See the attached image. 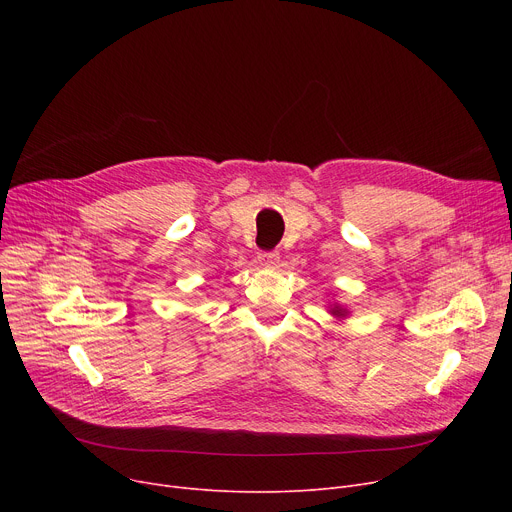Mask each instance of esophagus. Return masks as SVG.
Wrapping results in <instances>:
<instances>
[{
    "instance_id": "34e87169",
    "label": "esophagus",
    "mask_w": 512,
    "mask_h": 512,
    "mask_svg": "<svg viewBox=\"0 0 512 512\" xmlns=\"http://www.w3.org/2000/svg\"><path fill=\"white\" fill-rule=\"evenodd\" d=\"M259 261L265 267H276L280 261V255H278V251H263V253H259Z\"/></svg>"
}]
</instances>
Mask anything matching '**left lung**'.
Returning <instances> with one entry per match:
<instances>
[{"mask_svg": "<svg viewBox=\"0 0 512 512\" xmlns=\"http://www.w3.org/2000/svg\"><path fill=\"white\" fill-rule=\"evenodd\" d=\"M330 313H332V315H334V317H340V319H342V317H346V315H348V311H346V309H344V307H340V305H334V307H332V309H330Z\"/></svg>", "mask_w": 512, "mask_h": 512, "instance_id": "1", "label": "left lung"}]
</instances>
